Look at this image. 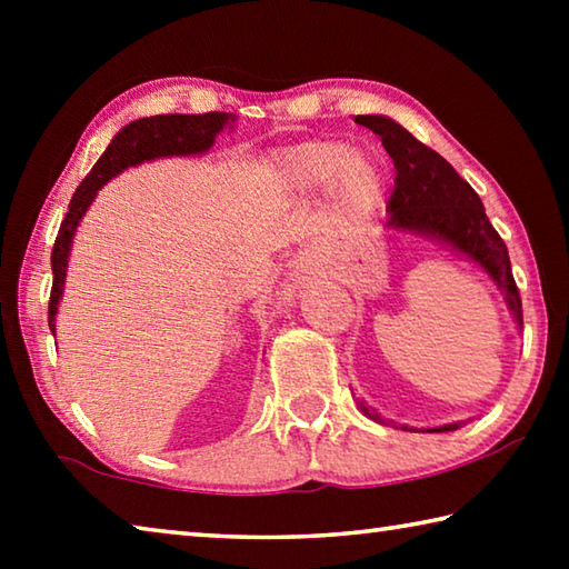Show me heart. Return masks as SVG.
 Segmentation results:
<instances>
[{
  "instance_id": "obj_1",
  "label": "heart",
  "mask_w": 569,
  "mask_h": 569,
  "mask_svg": "<svg viewBox=\"0 0 569 569\" xmlns=\"http://www.w3.org/2000/svg\"><path fill=\"white\" fill-rule=\"evenodd\" d=\"M281 186L298 198L329 190L333 206L349 218H366L381 206L387 192V170L346 140H306L273 158Z\"/></svg>"
}]
</instances>
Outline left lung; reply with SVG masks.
<instances>
[{
    "label": "left lung",
    "instance_id": "obj_1",
    "mask_svg": "<svg viewBox=\"0 0 569 569\" xmlns=\"http://www.w3.org/2000/svg\"><path fill=\"white\" fill-rule=\"evenodd\" d=\"M356 122L379 134L397 168L387 228L429 238L477 263L492 278L515 323L522 329V298L509 266L507 246L489 223L475 188L459 178V172L439 152L423 146L387 114H356ZM359 409L363 417L387 423L377 409L366 407V401H359ZM459 427L461 421L427 431H455Z\"/></svg>",
    "mask_w": 569,
    "mask_h": 569
}]
</instances>
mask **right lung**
I'll return each instance as SVG.
<instances>
[{
    "label": "right lung",
    "instance_id": "1",
    "mask_svg": "<svg viewBox=\"0 0 569 569\" xmlns=\"http://www.w3.org/2000/svg\"><path fill=\"white\" fill-rule=\"evenodd\" d=\"M233 112H206V114H156V118H140L114 134L108 150L94 162L82 186L74 190L70 210L57 233L52 248V296H50V331L54 333L57 306L64 293L67 263H70L72 238L77 233L82 216L88 213L98 190L110 182L122 170L150 162L158 158H188L206 156L216 146V138L226 128L233 130Z\"/></svg>",
    "mask_w": 569,
    "mask_h": 569
}]
</instances>
